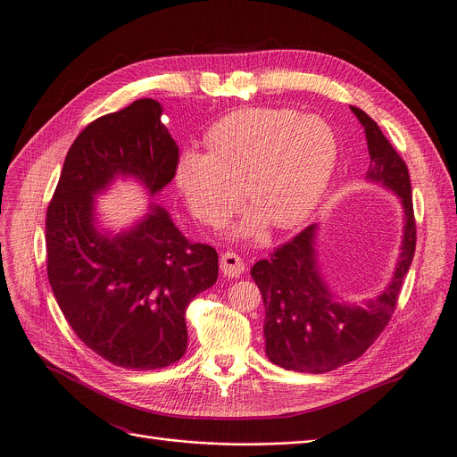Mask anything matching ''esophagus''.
I'll list each match as a JSON object with an SVG mask.
<instances>
[{"instance_id": "34e87169", "label": "esophagus", "mask_w": 457, "mask_h": 457, "mask_svg": "<svg viewBox=\"0 0 457 457\" xmlns=\"http://www.w3.org/2000/svg\"><path fill=\"white\" fill-rule=\"evenodd\" d=\"M220 271L224 277L237 278L245 271V262L233 251L222 253L220 254Z\"/></svg>"}]
</instances>
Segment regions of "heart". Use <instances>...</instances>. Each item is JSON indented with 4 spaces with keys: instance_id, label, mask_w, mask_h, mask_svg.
I'll return each mask as SVG.
<instances>
[{
    "instance_id": "1",
    "label": "heart",
    "mask_w": 457,
    "mask_h": 457,
    "mask_svg": "<svg viewBox=\"0 0 457 457\" xmlns=\"http://www.w3.org/2000/svg\"><path fill=\"white\" fill-rule=\"evenodd\" d=\"M208 154L189 150L175 180L189 212L208 226L222 224L240 204L253 213L235 233L253 235L264 220L293 229L320 204L335 173V129L318 115L291 108H242L219 119L204 137Z\"/></svg>"
}]
</instances>
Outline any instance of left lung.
Wrapping results in <instances>:
<instances>
[{
    "instance_id": "obj_1",
    "label": "left lung",
    "mask_w": 457,
    "mask_h": 457,
    "mask_svg": "<svg viewBox=\"0 0 457 457\" xmlns=\"http://www.w3.org/2000/svg\"><path fill=\"white\" fill-rule=\"evenodd\" d=\"M351 110L365 129L370 155L365 179L393 189L402 201L405 213L402 253L393 280L365 305L338 302L328 287L318 268L316 224L277 247L270 258L258 260L251 268V277L266 307V354L287 370L321 374L360 358L393 316L416 251V219L407 164L363 110L356 106Z\"/></svg>"
}]
</instances>
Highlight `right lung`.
<instances>
[{
  "mask_svg": "<svg viewBox=\"0 0 457 457\" xmlns=\"http://www.w3.org/2000/svg\"><path fill=\"white\" fill-rule=\"evenodd\" d=\"M162 106L137 99L90 122L64 159L46 210V273L64 318L106 361L134 370L168 367L187 347L186 307L217 282L215 247L189 242L152 203L120 233L99 231L94 197L134 177L150 197L175 177L179 146Z\"/></svg>",
  "mask_w": 457,
  "mask_h": 457,
  "instance_id": "add662e5",
  "label": "right lung"
}]
</instances>
